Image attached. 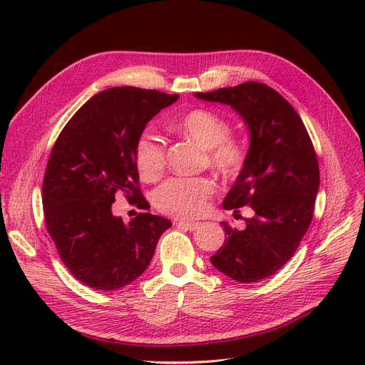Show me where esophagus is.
Wrapping results in <instances>:
<instances>
[{"label": "esophagus", "mask_w": 365, "mask_h": 365, "mask_svg": "<svg viewBox=\"0 0 365 365\" xmlns=\"http://www.w3.org/2000/svg\"><path fill=\"white\" fill-rule=\"evenodd\" d=\"M201 225V222H185V220H176V226L179 227H185L187 229V231H195V229H198Z\"/></svg>", "instance_id": "obj_1"}]
</instances>
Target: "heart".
Wrapping results in <instances>:
<instances>
[{
  "mask_svg": "<svg viewBox=\"0 0 365 365\" xmlns=\"http://www.w3.org/2000/svg\"><path fill=\"white\" fill-rule=\"evenodd\" d=\"M178 130L205 149V160L223 178H237L242 171L248 152L241 140L229 138L231 127L217 113L207 109H194L178 121ZM134 163L146 182H155L165 168L164 142L149 131L142 133L134 146ZM215 182L205 178H171L153 192V204L165 215L176 217H195L201 215Z\"/></svg>",
  "mask_w": 365,
  "mask_h": 365,
  "instance_id": "heart-1",
  "label": "heart"
}]
</instances>
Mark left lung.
Wrapping results in <instances>:
<instances>
[{
	"label": "left lung",
	"mask_w": 365,
	"mask_h": 365,
	"mask_svg": "<svg viewBox=\"0 0 365 365\" xmlns=\"http://www.w3.org/2000/svg\"><path fill=\"white\" fill-rule=\"evenodd\" d=\"M194 96L231 106L250 134L247 163L222 205L248 204L253 216L242 231L222 222L226 240L210 260L238 282H259L292 259L312 222L319 189L315 149L294 108L266 84L248 81Z\"/></svg>",
	"instance_id": "obj_1"
}]
</instances>
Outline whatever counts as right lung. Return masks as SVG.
Returning <instances> with one entry per match:
<instances>
[{"mask_svg":"<svg viewBox=\"0 0 365 365\" xmlns=\"http://www.w3.org/2000/svg\"><path fill=\"white\" fill-rule=\"evenodd\" d=\"M178 99L138 87L103 90L75 112L51 149L43 182L46 226L69 272L90 289L118 290L139 278L171 226L149 213L125 223L112 202L121 190L149 208L134 146L146 124Z\"/></svg>","mask_w":365,"mask_h":365,"instance_id":"obj_1","label":"right lung"}]
</instances>
